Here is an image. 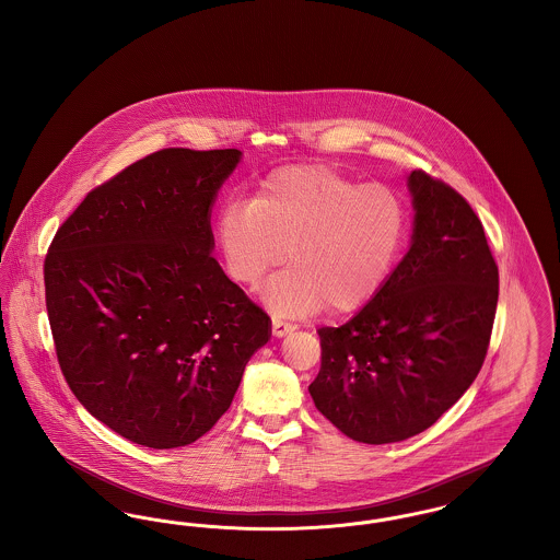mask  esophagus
Returning a JSON list of instances; mask_svg holds the SVG:
<instances>
[{"label":"esophagus","mask_w":560,"mask_h":560,"mask_svg":"<svg viewBox=\"0 0 560 560\" xmlns=\"http://www.w3.org/2000/svg\"><path fill=\"white\" fill-rule=\"evenodd\" d=\"M293 329H295V325L290 323V320L281 319V317H272V334H275L277 338H283V336L292 334Z\"/></svg>","instance_id":"obj_1"}]
</instances>
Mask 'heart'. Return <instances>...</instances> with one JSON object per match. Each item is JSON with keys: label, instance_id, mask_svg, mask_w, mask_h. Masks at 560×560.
<instances>
[{"label": "heart", "instance_id": "heart-1", "mask_svg": "<svg viewBox=\"0 0 560 560\" xmlns=\"http://www.w3.org/2000/svg\"><path fill=\"white\" fill-rule=\"evenodd\" d=\"M409 206L399 188L365 183L327 165L285 167L270 174L249 201H226L218 240L231 277L260 285L279 313H315L325 304L348 313L365 304L399 262Z\"/></svg>", "mask_w": 560, "mask_h": 560}]
</instances>
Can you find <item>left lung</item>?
<instances>
[{"label": "left lung", "mask_w": 560, "mask_h": 560, "mask_svg": "<svg viewBox=\"0 0 560 560\" xmlns=\"http://www.w3.org/2000/svg\"><path fill=\"white\" fill-rule=\"evenodd\" d=\"M413 237L386 283L340 327H320L308 393L348 439L386 445L432 427L479 375L500 272L470 203L424 170L409 174Z\"/></svg>", "instance_id": "left-lung-1"}]
</instances>
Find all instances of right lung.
<instances>
[{
    "label": "right lung",
    "mask_w": 560,
    "mask_h": 560,
    "mask_svg": "<svg viewBox=\"0 0 560 560\" xmlns=\"http://www.w3.org/2000/svg\"><path fill=\"white\" fill-rule=\"evenodd\" d=\"M241 151L161 149L92 188L44 262L62 375L136 445L195 443L231 407L270 319L212 256L213 197Z\"/></svg>",
    "instance_id": "add662e5"
}]
</instances>
